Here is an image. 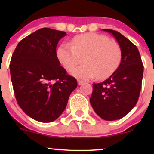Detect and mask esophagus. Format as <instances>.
<instances>
[{
    "label": "esophagus",
    "mask_w": 154,
    "mask_h": 154,
    "mask_svg": "<svg viewBox=\"0 0 154 154\" xmlns=\"http://www.w3.org/2000/svg\"><path fill=\"white\" fill-rule=\"evenodd\" d=\"M77 83H78V85H82L83 83H84V82L82 80H79V79H78V80H77Z\"/></svg>",
    "instance_id": "34e87169"
}]
</instances>
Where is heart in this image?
Segmentation results:
<instances>
[{"label": "heart", "mask_w": 154, "mask_h": 154, "mask_svg": "<svg viewBox=\"0 0 154 154\" xmlns=\"http://www.w3.org/2000/svg\"><path fill=\"white\" fill-rule=\"evenodd\" d=\"M60 63L70 71L82 62L85 64L71 72L75 77L83 79L109 77L117 69L122 60V49L116 42L107 36L90 32L75 36L72 45L64 43L57 49Z\"/></svg>", "instance_id": "heart-1"}]
</instances>
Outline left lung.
I'll return each instance as SVG.
<instances>
[{
  "mask_svg": "<svg viewBox=\"0 0 154 154\" xmlns=\"http://www.w3.org/2000/svg\"><path fill=\"white\" fill-rule=\"evenodd\" d=\"M122 49L119 67L103 82L93 84L90 102L100 118L114 121L122 118L138 100L143 76V65L137 48L121 33L109 29Z\"/></svg>",
  "mask_w": 154,
  "mask_h": 154,
  "instance_id": "8db88e82",
  "label": "left lung"
}]
</instances>
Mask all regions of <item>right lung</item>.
I'll return each mask as SVG.
<instances>
[{
    "mask_svg": "<svg viewBox=\"0 0 154 154\" xmlns=\"http://www.w3.org/2000/svg\"><path fill=\"white\" fill-rule=\"evenodd\" d=\"M65 32L42 28L21 40L12 55L11 79L16 99L33 119L51 122L66 109L77 88L75 77L60 66L56 46Z\"/></svg>",
    "mask_w": 154,
    "mask_h": 154,
    "instance_id": "right-lung-1",
    "label": "right lung"
}]
</instances>
